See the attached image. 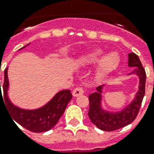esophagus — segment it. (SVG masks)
<instances>
[{"label": "esophagus", "instance_id": "1", "mask_svg": "<svg viewBox=\"0 0 154 154\" xmlns=\"http://www.w3.org/2000/svg\"><path fill=\"white\" fill-rule=\"evenodd\" d=\"M83 93H84V90L82 89V87H77L72 91V95L74 97H77L79 95H82V94H83Z\"/></svg>", "mask_w": 154, "mask_h": 154}]
</instances>
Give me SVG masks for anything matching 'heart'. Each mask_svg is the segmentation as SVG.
<instances>
[{"mask_svg": "<svg viewBox=\"0 0 154 154\" xmlns=\"http://www.w3.org/2000/svg\"><path fill=\"white\" fill-rule=\"evenodd\" d=\"M103 54V51L101 50H94L84 54L82 57L81 61L84 64H92L100 61L98 64L97 72L99 75L103 76L114 70L118 67L119 63V56L117 52H111L101 59Z\"/></svg>", "mask_w": 154, "mask_h": 154, "instance_id": "obj_1", "label": "heart"}]
</instances>
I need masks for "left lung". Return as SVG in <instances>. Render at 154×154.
I'll list each match as a JSON object with an SVG mask.
<instances>
[{
  "label": "left lung",
  "mask_w": 154,
  "mask_h": 154,
  "mask_svg": "<svg viewBox=\"0 0 154 154\" xmlns=\"http://www.w3.org/2000/svg\"><path fill=\"white\" fill-rule=\"evenodd\" d=\"M128 66L134 68V70L130 74L137 75L140 78V86L135 99L125 109L118 112H110L102 109L101 94L103 85L98 86L97 91L89 95V118L92 123L102 131H112L129 125L135 120L140 111L145 94L146 73L138 55L133 52L128 54Z\"/></svg>",
  "instance_id": "1"
}]
</instances>
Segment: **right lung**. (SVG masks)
Listing matches in <instances>:
<instances>
[{
    "label": "right lung",
    "mask_w": 154,
    "mask_h": 154,
    "mask_svg": "<svg viewBox=\"0 0 154 154\" xmlns=\"http://www.w3.org/2000/svg\"><path fill=\"white\" fill-rule=\"evenodd\" d=\"M29 45V44H28ZM26 46V45H25ZM22 47L23 49L25 47ZM20 49V50H21ZM8 68L4 72V83H3V97L1 91L0 82V100L2 99L5 105H6L7 111L10 112L12 120L32 132H45L52 129L59 122L61 116L65 111L66 107L72 100V95L69 90H63L58 92L52 100L49 101L42 108L34 110L22 109L14 106L10 102L8 97L9 80H8Z\"/></svg>",
    "instance_id": "add662e5"
}]
</instances>
